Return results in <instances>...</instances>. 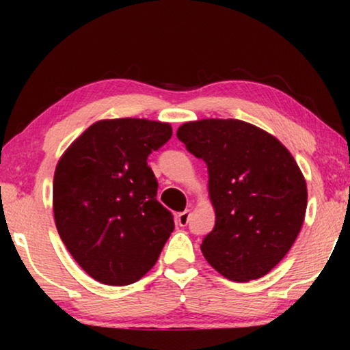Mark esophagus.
<instances>
[{"label":"esophagus","mask_w":350,"mask_h":350,"mask_svg":"<svg viewBox=\"0 0 350 350\" xmlns=\"http://www.w3.org/2000/svg\"><path fill=\"white\" fill-rule=\"evenodd\" d=\"M191 219V210H185V212L178 213V217H176V221H178L180 226H186V224L189 223Z\"/></svg>","instance_id":"esophagus-1"}]
</instances>
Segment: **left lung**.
Listing matches in <instances>:
<instances>
[{"mask_svg": "<svg viewBox=\"0 0 350 350\" xmlns=\"http://www.w3.org/2000/svg\"><path fill=\"white\" fill-rule=\"evenodd\" d=\"M176 137L208 167L213 231L200 243L223 277L250 282L279 265L303 228L308 185L291 152L239 119L181 124Z\"/></svg>", "mask_w": 350, "mask_h": 350, "instance_id": "obj_1", "label": "left lung"}]
</instances>
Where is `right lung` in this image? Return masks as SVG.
I'll use <instances>...</instances> for the list:
<instances>
[{"label": "right lung", "mask_w": 350, "mask_h": 350, "mask_svg": "<svg viewBox=\"0 0 350 350\" xmlns=\"http://www.w3.org/2000/svg\"><path fill=\"white\" fill-rule=\"evenodd\" d=\"M170 137L169 122L102 119L57 162L52 188L57 231L75 261L100 284L140 280L174 231V218L157 202V181L146 162Z\"/></svg>", "instance_id": "obj_1"}]
</instances>
